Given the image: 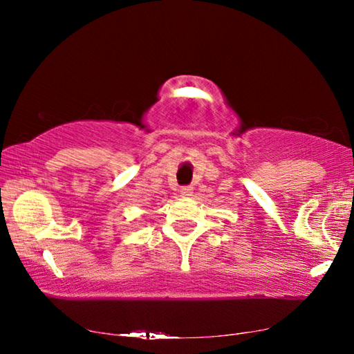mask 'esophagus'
<instances>
[{"label": "esophagus", "instance_id": "esophagus-1", "mask_svg": "<svg viewBox=\"0 0 354 354\" xmlns=\"http://www.w3.org/2000/svg\"><path fill=\"white\" fill-rule=\"evenodd\" d=\"M179 192H181L183 198H189V196L194 195V189H192V187H183Z\"/></svg>", "mask_w": 354, "mask_h": 354}]
</instances>
